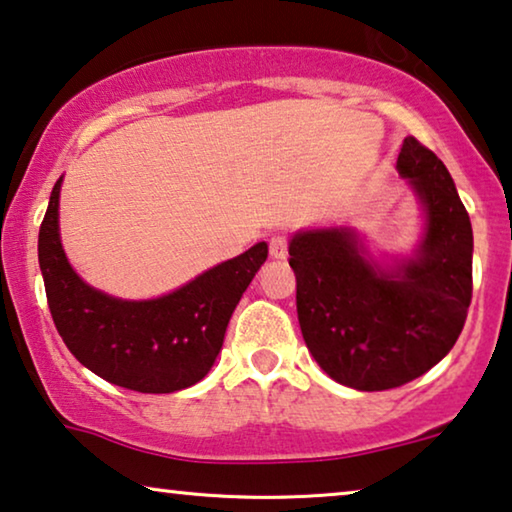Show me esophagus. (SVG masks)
<instances>
[{
	"label": "esophagus",
	"instance_id": "esophagus-1",
	"mask_svg": "<svg viewBox=\"0 0 512 512\" xmlns=\"http://www.w3.org/2000/svg\"><path fill=\"white\" fill-rule=\"evenodd\" d=\"M287 246L289 239L285 234H273L269 241V253L273 259H287Z\"/></svg>",
	"mask_w": 512,
	"mask_h": 512
}]
</instances>
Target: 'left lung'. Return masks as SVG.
Instances as JSON below:
<instances>
[{
    "label": "left lung",
    "mask_w": 512,
    "mask_h": 512,
    "mask_svg": "<svg viewBox=\"0 0 512 512\" xmlns=\"http://www.w3.org/2000/svg\"><path fill=\"white\" fill-rule=\"evenodd\" d=\"M395 167L425 209L414 257L381 269L347 227L289 243L305 345L356 391L398 388L437 365L460 338L474 292V232L446 165L409 135Z\"/></svg>",
    "instance_id": "obj_1"
}]
</instances>
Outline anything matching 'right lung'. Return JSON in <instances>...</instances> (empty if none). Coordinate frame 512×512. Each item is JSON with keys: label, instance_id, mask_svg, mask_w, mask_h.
Returning a JSON list of instances; mask_svg holds the SVG:
<instances>
[{"label": "right lung", "instance_id": "right-lung-1", "mask_svg": "<svg viewBox=\"0 0 512 512\" xmlns=\"http://www.w3.org/2000/svg\"><path fill=\"white\" fill-rule=\"evenodd\" d=\"M59 188L61 179L38 230V264L52 322L71 354L94 375L137 393H174L207 377L269 246L255 243L160 299H114L68 264L59 239Z\"/></svg>", "mask_w": 512, "mask_h": 512}]
</instances>
